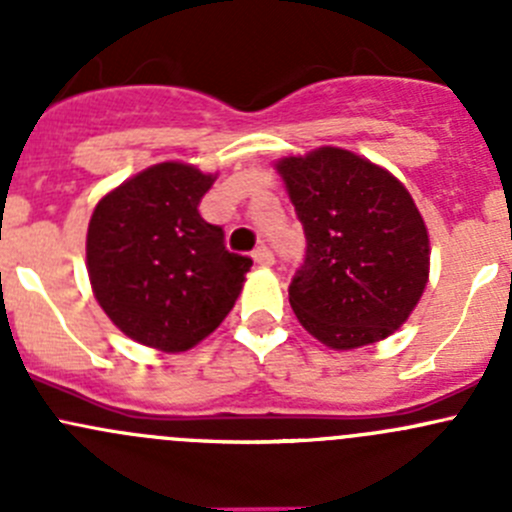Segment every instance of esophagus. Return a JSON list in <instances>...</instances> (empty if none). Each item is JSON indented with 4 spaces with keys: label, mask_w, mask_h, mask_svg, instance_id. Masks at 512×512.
<instances>
[{
    "label": "esophagus",
    "mask_w": 512,
    "mask_h": 512,
    "mask_svg": "<svg viewBox=\"0 0 512 512\" xmlns=\"http://www.w3.org/2000/svg\"><path fill=\"white\" fill-rule=\"evenodd\" d=\"M252 257H255V262L260 267H272V265H275V255H272V250L267 245L257 247V250L252 252Z\"/></svg>",
    "instance_id": "34e87169"
}]
</instances>
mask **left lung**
Returning <instances> with one entry per match:
<instances>
[{"label": "left lung", "mask_w": 512, "mask_h": 512, "mask_svg": "<svg viewBox=\"0 0 512 512\" xmlns=\"http://www.w3.org/2000/svg\"><path fill=\"white\" fill-rule=\"evenodd\" d=\"M307 237L289 304L314 339L337 352L391 337L416 309L431 242L396 175L334 146L275 163Z\"/></svg>", "instance_id": "left-lung-1"}]
</instances>
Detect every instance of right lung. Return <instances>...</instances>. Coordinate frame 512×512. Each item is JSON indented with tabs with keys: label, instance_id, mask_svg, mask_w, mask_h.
Segmentation results:
<instances>
[{
	"label": "right lung",
	"instance_id": "1",
	"mask_svg": "<svg viewBox=\"0 0 512 512\" xmlns=\"http://www.w3.org/2000/svg\"><path fill=\"white\" fill-rule=\"evenodd\" d=\"M218 173L165 160L96 203L86 270L106 317L133 342L188 352L235 307L252 260L227 252L223 227L200 218Z\"/></svg>",
	"mask_w": 512,
	"mask_h": 512
}]
</instances>
